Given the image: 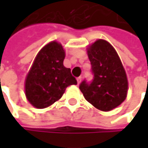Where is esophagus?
<instances>
[{"label": "esophagus", "instance_id": "34e87169", "mask_svg": "<svg viewBox=\"0 0 148 148\" xmlns=\"http://www.w3.org/2000/svg\"><path fill=\"white\" fill-rule=\"evenodd\" d=\"M80 81H81V77L79 76V77H78V78H77V83H78V85L80 83Z\"/></svg>", "mask_w": 148, "mask_h": 148}]
</instances>
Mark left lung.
I'll list each match as a JSON object with an SVG mask.
<instances>
[{
  "mask_svg": "<svg viewBox=\"0 0 148 148\" xmlns=\"http://www.w3.org/2000/svg\"><path fill=\"white\" fill-rule=\"evenodd\" d=\"M93 79H84L79 89L85 99L97 109L109 111L123 103L127 96L128 79L122 62L112 45L97 40L87 50Z\"/></svg>",
  "mask_w": 148,
  "mask_h": 148,
  "instance_id": "left-lung-1",
  "label": "left lung"
}]
</instances>
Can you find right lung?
<instances>
[{
  "mask_svg": "<svg viewBox=\"0 0 148 148\" xmlns=\"http://www.w3.org/2000/svg\"><path fill=\"white\" fill-rule=\"evenodd\" d=\"M65 52L61 44L50 42L38 52L26 76L25 96L38 109H44L63 95L69 86L77 80L70 69L63 66Z\"/></svg>",
  "mask_w": 148,
  "mask_h": 148,
  "instance_id": "right-lung-1",
  "label": "right lung"
}]
</instances>
